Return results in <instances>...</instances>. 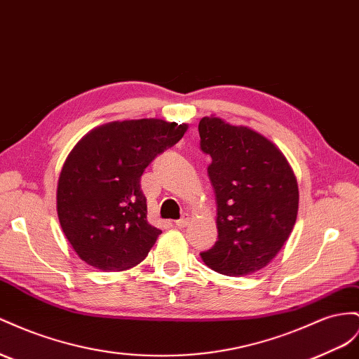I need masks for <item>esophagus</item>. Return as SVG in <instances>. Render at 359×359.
<instances>
[{"instance_id": "esophagus-1", "label": "esophagus", "mask_w": 359, "mask_h": 359, "mask_svg": "<svg viewBox=\"0 0 359 359\" xmlns=\"http://www.w3.org/2000/svg\"><path fill=\"white\" fill-rule=\"evenodd\" d=\"M187 224H189V216L186 215V216H182L181 219H178V220H175V225L178 226V228H184V226H187Z\"/></svg>"}]
</instances>
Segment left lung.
<instances>
[{
	"instance_id": "8db88e82",
	"label": "left lung",
	"mask_w": 359,
	"mask_h": 359,
	"mask_svg": "<svg viewBox=\"0 0 359 359\" xmlns=\"http://www.w3.org/2000/svg\"><path fill=\"white\" fill-rule=\"evenodd\" d=\"M198 130L201 151L211 157L207 172L217 203V241L201 257L222 275L254 273L292 234L296 177L283 152L255 131L219 118H203Z\"/></svg>"
}]
</instances>
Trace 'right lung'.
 I'll use <instances>...</instances> for the list:
<instances>
[{
    "mask_svg": "<svg viewBox=\"0 0 359 359\" xmlns=\"http://www.w3.org/2000/svg\"><path fill=\"white\" fill-rule=\"evenodd\" d=\"M187 125L160 119L102 125L75 144L57 187V215L79 257L96 269L125 270L147 258L161 231L148 224L140 178Z\"/></svg>",
    "mask_w": 359,
    "mask_h": 359,
    "instance_id": "add662e5",
    "label": "right lung"
}]
</instances>
